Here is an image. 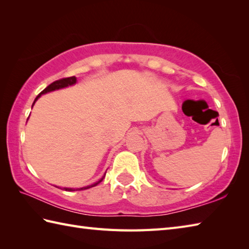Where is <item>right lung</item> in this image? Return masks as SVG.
<instances>
[{
	"label": "right lung",
	"instance_id": "right-lung-1",
	"mask_svg": "<svg viewBox=\"0 0 249 249\" xmlns=\"http://www.w3.org/2000/svg\"><path fill=\"white\" fill-rule=\"evenodd\" d=\"M76 81H77V78L75 77V76H72V77H67V78H62V79H59V80H56V81H54V82H52L51 84H49L48 87H47L45 89H43V91H41L38 95H37V97L35 98V100H34V103H33V105L35 104V102L37 99H38V97H40V95L41 94H45V93H48V92H51V91H54V89H63V88H66V87H68V86H72V84H75L76 83ZM32 107H33V106H32ZM104 178H105V176L99 179L98 182H96L95 184H92V185H89V186H87V187H82V188H78V189H76V190H82V189H88V188H91V187H94V186H96L97 184H99L100 182L103 181L104 179ZM64 189L65 190H68V192H71V190H75V189H72V188H65L64 187Z\"/></svg>",
	"mask_w": 249,
	"mask_h": 249
}]
</instances>
